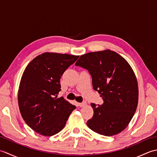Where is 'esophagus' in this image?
<instances>
[{
	"instance_id": "1",
	"label": "esophagus",
	"mask_w": 157,
	"mask_h": 157,
	"mask_svg": "<svg viewBox=\"0 0 157 157\" xmlns=\"http://www.w3.org/2000/svg\"><path fill=\"white\" fill-rule=\"evenodd\" d=\"M86 105V102L78 103V105H79V106H80V107H83V106H84Z\"/></svg>"
}]
</instances>
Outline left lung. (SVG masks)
Instances as JSON below:
<instances>
[{"label":"left lung","mask_w":157,"mask_h":157,"mask_svg":"<svg viewBox=\"0 0 157 157\" xmlns=\"http://www.w3.org/2000/svg\"><path fill=\"white\" fill-rule=\"evenodd\" d=\"M76 66L88 70L92 86L103 104L92 103L94 115L87 125L98 134L111 136L128 125L137 109L138 86L135 73L128 62L111 50L82 55Z\"/></svg>","instance_id":"left-lung-1"}]
</instances>
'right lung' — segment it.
I'll return each mask as SVG.
<instances>
[{
  "label": "right lung",
  "mask_w": 157,
  "mask_h": 157,
  "mask_svg": "<svg viewBox=\"0 0 157 157\" xmlns=\"http://www.w3.org/2000/svg\"><path fill=\"white\" fill-rule=\"evenodd\" d=\"M79 56L44 52L26 67L20 81L18 104L22 117L39 134L51 136L64 128L76 106L63 97L60 79Z\"/></svg>",
  "instance_id": "1"
}]
</instances>
